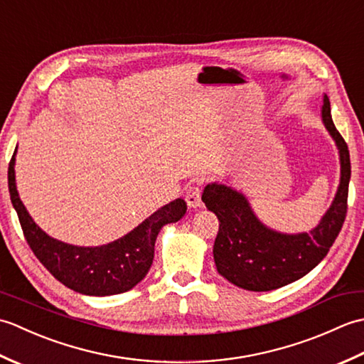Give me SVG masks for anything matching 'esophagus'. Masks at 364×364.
I'll use <instances>...</instances> for the list:
<instances>
[{
    "mask_svg": "<svg viewBox=\"0 0 364 364\" xmlns=\"http://www.w3.org/2000/svg\"><path fill=\"white\" fill-rule=\"evenodd\" d=\"M186 203L189 208H192V210L202 206V189L198 186H191L186 191Z\"/></svg>",
    "mask_w": 364,
    "mask_h": 364,
    "instance_id": "34e87169",
    "label": "esophagus"
}]
</instances>
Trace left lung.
Listing matches in <instances>:
<instances>
[{
    "label": "left lung",
    "mask_w": 364,
    "mask_h": 364,
    "mask_svg": "<svg viewBox=\"0 0 364 364\" xmlns=\"http://www.w3.org/2000/svg\"><path fill=\"white\" fill-rule=\"evenodd\" d=\"M321 117L336 144L341 175L333 202L308 233H282L269 228L241 191L222 183L206 184L202 200L220 222L213 249L215 267L237 288L272 291L299 280L319 264L341 231L347 213L350 156L331 119L327 95L322 100Z\"/></svg>",
    "instance_id": "8db88e82"
}]
</instances>
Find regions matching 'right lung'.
<instances>
[{"mask_svg": "<svg viewBox=\"0 0 364 364\" xmlns=\"http://www.w3.org/2000/svg\"><path fill=\"white\" fill-rule=\"evenodd\" d=\"M15 154L17 149L9 162L7 181L11 202L31 250L54 278L80 294L103 297L133 289L149 274L161 228L178 222L186 214V202L176 198L154 211L128 235L109 244L81 247L63 242L46 235L20 200L15 184Z\"/></svg>", "mask_w": 364, "mask_h": 364, "instance_id": "1", "label": "right lung"}]
</instances>
